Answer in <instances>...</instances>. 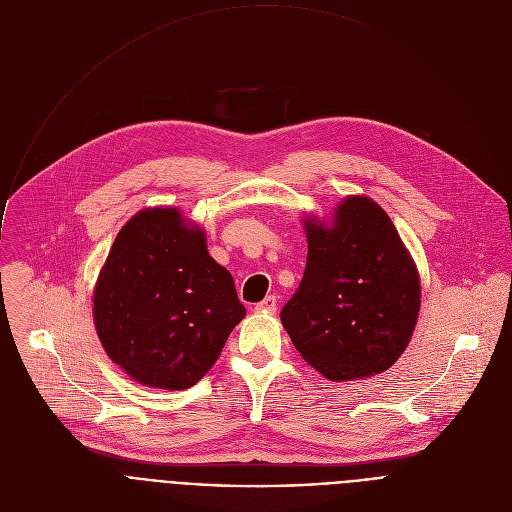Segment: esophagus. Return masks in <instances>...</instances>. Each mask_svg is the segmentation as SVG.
I'll return each mask as SVG.
<instances>
[{
	"instance_id": "esophagus-1",
	"label": "esophagus",
	"mask_w": 512,
	"mask_h": 512,
	"mask_svg": "<svg viewBox=\"0 0 512 512\" xmlns=\"http://www.w3.org/2000/svg\"><path fill=\"white\" fill-rule=\"evenodd\" d=\"M255 310H257V312H265V314H273V312L277 310V300H275V296H267L263 302H259V304L255 306Z\"/></svg>"
}]
</instances>
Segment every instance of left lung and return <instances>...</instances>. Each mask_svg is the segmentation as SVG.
Segmentation results:
<instances>
[{
    "instance_id": "8db88e82",
    "label": "left lung",
    "mask_w": 512,
    "mask_h": 512,
    "mask_svg": "<svg viewBox=\"0 0 512 512\" xmlns=\"http://www.w3.org/2000/svg\"><path fill=\"white\" fill-rule=\"evenodd\" d=\"M308 261L281 324L302 358L330 381L364 379L393 367L421 306L417 267L389 214L348 196L332 225L304 218Z\"/></svg>"
}]
</instances>
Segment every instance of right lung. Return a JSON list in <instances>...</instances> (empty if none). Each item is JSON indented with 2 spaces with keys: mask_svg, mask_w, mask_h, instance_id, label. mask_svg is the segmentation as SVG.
<instances>
[{
  "mask_svg": "<svg viewBox=\"0 0 512 512\" xmlns=\"http://www.w3.org/2000/svg\"><path fill=\"white\" fill-rule=\"evenodd\" d=\"M233 275L178 208H143L119 231L93 294L109 358L137 383L182 391L216 362L245 318Z\"/></svg>",
  "mask_w": 512,
  "mask_h": 512,
  "instance_id": "right-lung-1",
  "label": "right lung"
}]
</instances>
